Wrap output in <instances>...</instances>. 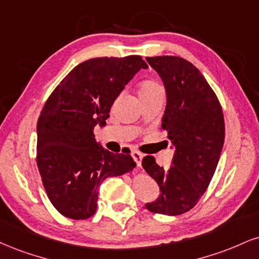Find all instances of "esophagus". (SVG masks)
<instances>
[{
    "instance_id": "esophagus-1",
    "label": "esophagus",
    "mask_w": 259,
    "mask_h": 259,
    "mask_svg": "<svg viewBox=\"0 0 259 259\" xmlns=\"http://www.w3.org/2000/svg\"><path fill=\"white\" fill-rule=\"evenodd\" d=\"M132 157H133V159L135 160V163L138 164V166H141V159H142L141 152H139L138 149H134V151L132 152Z\"/></svg>"
}]
</instances>
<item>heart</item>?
Wrapping results in <instances>:
<instances>
[{
  "label": "heart",
  "instance_id": "b5f03b06",
  "mask_svg": "<svg viewBox=\"0 0 259 259\" xmlns=\"http://www.w3.org/2000/svg\"><path fill=\"white\" fill-rule=\"evenodd\" d=\"M159 93H164V89L163 87L160 85V83H158L157 80L146 79L140 84V89H139L140 98H147V96L159 94Z\"/></svg>",
  "mask_w": 259,
  "mask_h": 259
}]
</instances>
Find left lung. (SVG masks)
I'll return each mask as SVG.
<instances>
[{"label":"left lung","mask_w":259,"mask_h":259,"mask_svg":"<svg viewBox=\"0 0 259 259\" xmlns=\"http://www.w3.org/2000/svg\"><path fill=\"white\" fill-rule=\"evenodd\" d=\"M146 60L166 89L160 129L166 130V142L175 147L167 170L155 163L153 155L143 157V169L160 189L157 200L147 202L146 208L176 216L194 207L212 180L224 142L223 111L210 84L192 62L172 55Z\"/></svg>","instance_id":"8db88e82"}]
</instances>
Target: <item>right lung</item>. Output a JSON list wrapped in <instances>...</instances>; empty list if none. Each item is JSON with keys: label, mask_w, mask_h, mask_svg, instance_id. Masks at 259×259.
I'll return each instance as SVG.
<instances>
[{"label": "right lung", "mask_w": 259, "mask_h": 259, "mask_svg": "<svg viewBox=\"0 0 259 259\" xmlns=\"http://www.w3.org/2000/svg\"><path fill=\"white\" fill-rule=\"evenodd\" d=\"M140 55L94 58L77 65L47 99L37 121L36 161L49 200L62 216L87 220L96 211L98 187L135 166L95 141L114 100L140 68Z\"/></svg>", "instance_id": "1"}]
</instances>
